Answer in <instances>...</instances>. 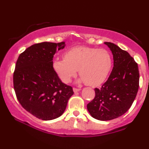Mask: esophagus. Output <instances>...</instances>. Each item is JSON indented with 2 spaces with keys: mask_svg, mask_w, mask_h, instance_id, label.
Here are the masks:
<instances>
[{
  "mask_svg": "<svg viewBox=\"0 0 149 149\" xmlns=\"http://www.w3.org/2000/svg\"><path fill=\"white\" fill-rule=\"evenodd\" d=\"M73 92H75V93H76V92H79V91H80V89L73 88Z\"/></svg>",
  "mask_w": 149,
  "mask_h": 149,
  "instance_id": "1",
  "label": "esophagus"
}]
</instances>
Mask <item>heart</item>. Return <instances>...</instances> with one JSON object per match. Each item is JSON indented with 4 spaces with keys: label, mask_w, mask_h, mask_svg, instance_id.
Returning a JSON list of instances; mask_svg holds the SVG:
<instances>
[{
    "label": "heart",
    "mask_w": 149,
    "mask_h": 149,
    "mask_svg": "<svg viewBox=\"0 0 149 149\" xmlns=\"http://www.w3.org/2000/svg\"><path fill=\"white\" fill-rule=\"evenodd\" d=\"M112 67V58L107 49L76 47L66 51L64 59L55 58L52 68L61 81L69 83L78 70L81 76L79 83L98 86L107 79Z\"/></svg>",
    "instance_id": "heart-1"
}]
</instances>
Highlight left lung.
Wrapping results in <instances>:
<instances>
[{
    "label": "left lung",
    "mask_w": 149,
    "mask_h": 149,
    "mask_svg": "<svg viewBox=\"0 0 149 149\" xmlns=\"http://www.w3.org/2000/svg\"><path fill=\"white\" fill-rule=\"evenodd\" d=\"M113 58V67L102 88H95V97L88 104L89 113L99 120H110L123 116L130 108L139 89L138 65L126 51L105 42Z\"/></svg>",
    "instance_id": "left-lung-1"
}]
</instances>
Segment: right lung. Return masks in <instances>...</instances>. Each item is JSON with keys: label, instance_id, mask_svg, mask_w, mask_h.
I'll use <instances>...</instances> for the list:
<instances>
[{"label": "right lung", "instance_id": "obj_1", "mask_svg": "<svg viewBox=\"0 0 149 149\" xmlns=\"http://www.w3.org/2000/svg\"><path fill=\"white\" fill-rule=\"evenodd\" d=\"M65 46L64 41L34 44L19 56L15 65L17 98L26 111L39 119L59 118L73 95L72 88L63 83L52 68L54 54Z\"/></svg>", "mask_w": 149, "mask_h": 149}]
</instances>
